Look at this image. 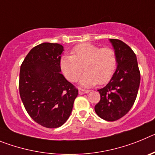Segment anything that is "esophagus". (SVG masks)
<instances>
[{
	"instance_id": "1",
	"label": "esophagus",
	"mask_w": 155,
	"mask_h": 155,
	"mask_svg": "<svg viewBox=\"0 0 155 155\" xmlns=\"http://www.w3.org/2000/svg\"><path fill=\"white\" fill-rule=\"evenodd\" d=\"M90 91H88V90H84V89H81V88H79L78 90V92L80 94H85V93H88Z\"/></svg>"
}]
</instances>
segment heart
<instances>
[{
    "mask_svg": "<svg viewBox=\"0 0 155 155\" xmlns=\"http://www.w3.org/2000/svg\"><path fill=\"white\" fill-rule=\"evenodd\" d=\"M60 66L65 78L71 82L78 81L83 71L80 83L91 87L104 84L113 78L117 66V56L113 48L100 47L91 43H81L71 50V56H64Z\"/></svg>",
    "mask_w": 155,
    "mask_h": 155,
    "instance_id": "b5f03b06",
    "label": "heart"
}]
</instances>
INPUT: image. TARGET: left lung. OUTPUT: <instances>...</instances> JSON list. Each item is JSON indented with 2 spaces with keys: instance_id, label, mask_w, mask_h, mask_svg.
<instances>
[{
  "instance_id": "obj_1",
  "label": "left lung",
  "mask_w": 155,
  "mask_h": 155,
  "mask_svg": "<svg viewBox=\"0 0 155 155\" xmlns=\"http://www.w3.org/2000/svg\"><path fill=\"white\" fill-rule=\"evenodd\" d=\"M117 56V68L110 81L98 89L100 101L94 111L100 118L116 121L125 116L134 105L140 81L136 54L128 45L110 39Z\"/></svg>"
}]
</instances>
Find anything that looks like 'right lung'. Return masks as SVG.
Returning a JSON list of instances; mask_svg holds the SVG:
<instances>
[{
  "label": "right lung",
  "instance_id": "right-lung-1",
  "mask_svg": "<svg viewBox=\"0 0 155 155\" xmlns=\"http://www.w3.org/2000/svg\"><path fill=\"white\" fill-rule=\"evenodd\" d=\"M63 50L58 43H41L30 50L20 69L19 93L25 110L46 128H57L68 120L78 94L60 73Z\"/></svg>",
  "mask_w": 155,
  "mask_h": 155
}]
</instances>
